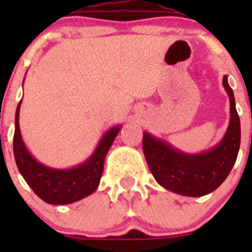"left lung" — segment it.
I'll return each instance as SVG.
<instances>
[{"label":"left lung","mask_w":252,"mask_h":252,"mask_svg":"<svg viewBox=\"0 0 252 252\" xmlns=\"http://www.w3.org/2000/svg\"><path fill=\"white\" fill-rule=\"evenodd\" d=\"M222 84L230 98L231 117L224 136L212 149L199 154L183 153L169 142L144 132L142 150L149 169L158 183L170 192L187 197L208 194L223 183L237 159L241 142L240 117L227 75Z\"/></svg>","instance_id":"8db88e82"}]
</instances>
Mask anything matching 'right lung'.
Segmentation results:
<instances>
[{
  "label": "right lung",
  "instance_id": "right-lung-1",
  "mask_svg": "<svg viewBox=\"0 0 252 252\" xmlns=\"http://www.w3.org/2000/svg\"><path fill=\"white\" fill-rule=\"evenodd\" d=\"M20 101L15 115L13 155L19 171L35 194L49 204H70L92 194L98 188L103 173V162L121 126H113L86 161L69 169H55L37 161L24 144L19 124Z\"/></svg>",
  "mask_w": 252,
  "mask_h": 252
}]
</instances>
